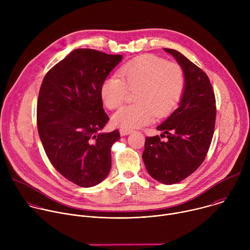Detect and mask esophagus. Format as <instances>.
Masks as SVG:
<instances>
[{"label": "esophagus", "mask_w": 250, "mask_h": 250, "mask_svg": "<svg viewBox=\"0 0 250 250\" xmlns=\"http://www.w3.org/2000/svg\"><path fill=\"white\" fill-rule=\"evenodd\" d=\"M131 132V129H127V128H121L120 129V133L121 135H127Z\"/></svg>", "instance_id": "34e87169"}]
</instances>
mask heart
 I'll list each match as a JSON object with an SVG mask.
<instances>
[{
	"label": "heart",
	"instance_id": "b5f03b06",
	"mask_svg": "<svg viewBox=\"0 0 250 250\" xmlns=\"http://www.w3.org/2000/svg\"><path fill=\"white\" fill-rule=\"evenodd\" d=\"M119 77L104 80L101 97L106 108L117 110L126 101L129 91H136L137 103L122 108L113 117L114 125L135 128L150 124L155 115L163 118L172 113L182 99L186 76L177 63L153 54L141 55L119 69Z\"/></svg>",
	"mask_w": 250,
	"mask_h": 250
}]
</instances>
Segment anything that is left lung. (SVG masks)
<instances>
[{"label":"left lung","instance_id":"8db88e82","mask_svg":"<svg viewBox=\"0 0 250 250\" xmlns=\"http://www.w3.org/2000/svg\"><path fill=\"white\" fill-rule=\"evenodd\" d=\"M183 68L185 90L179 106L157 126L159 135L146 138L142 159L153 179L166 185L184 180L206 158L216 125V98L208 75L182 53L164 48Z\"/></svg>","mask_w":250,"mask_h":250}]
</instances>
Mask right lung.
Instances as JSON below:
<instances>
[{
    "label": "right lung",
    "mask_w": 250,
    "mask_h": 250,
    "mask_svg": "<svg viewBox=\"0 0 250 250\" xmlns=\"http://www.w3.org/2000/svg\"><path fill=\"white\" fill-rule=\"evenodd\" d=\"M121 54L79 48L54 65L41 86L37 123L44 151L52 166L80 187H93L108 176L111 148L118 129L102 133L109 122L101 86L121 62Z\"/></svg>",
    "instance_id": "1"
}]
</instances>
